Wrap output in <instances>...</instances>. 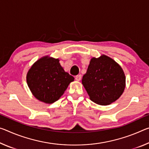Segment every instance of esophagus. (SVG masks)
Listing matches in <instances>:
<instances>
[{"label":"esophagus","mask_w":149,"mask_h":149,"mask_svg":"<svg viewBox=\"0 0 149 149\" xmlns=\"http://www.w3.org/2000/svg\"><path fill=\"white\" fill-rule=\"evenodd\" d=\"M75 80H76V81H80V80H81V75H76V76H75Z\"/></svg>","instance_id":"obj_1"}]
</instances>
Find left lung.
Here are the masks:
<instances>
[{
	"instance_id": "left-lung-1",
	"label": "left lung",
	"mask_w": 149,
	"mask_h": 149,
	"mask_svg": "<svg viewBox=\"0 0 149 149\" xmlns=\"http://www.w3.org/2000/svg\"><path fill=\"white\" fill-rule=\"evenodd\" d=\"M82 84L94 103L107 105L114 102L123 92L125 75L118 63L106 56L92 58Z\"/></svg>"
}]
</instances>
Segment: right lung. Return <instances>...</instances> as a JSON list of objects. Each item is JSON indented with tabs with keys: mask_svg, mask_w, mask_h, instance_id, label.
Returning a JSON list of instances; mask_svg holds the SVG:
<instances>
[{
	"mask_svg": "<svg viewBox=\"0 0 149 149\" xmlns=\"http://www.w3.org/2000/svg\"><path fill=\"white\" fill-rule=\"evenodd\" d=\"M26 80L35 97L44 103H52L63 95L74 77L65 72L58 59L44 57L32 66Z\"/></svg>",
	"mask_w": 149,
	"mask_h": 149,
	"instance_id": "right-lung-1",
	"label": "right lung"
}]
</instances>
